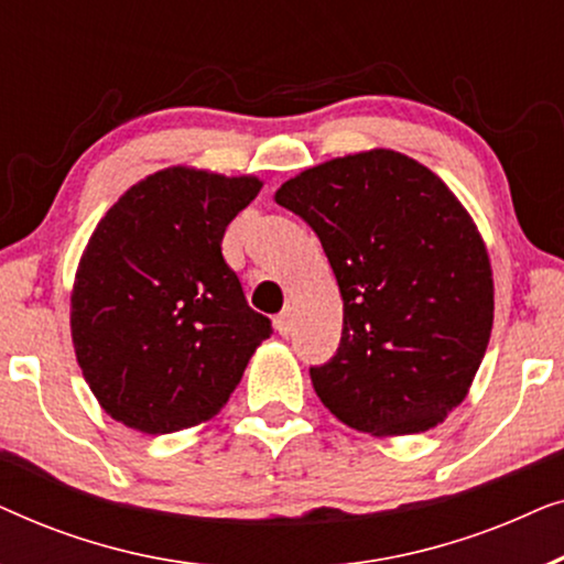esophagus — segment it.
I'll return each mask as SVG.
<instances>
[{"label": "esophagus", "instance_id": "1", "mask_svg": "<svg viewBox=\"0 0 564 564\" xmlns=\"http://www.w3.org/2000/svg\"><path fill=\"white\" fill-rule=\"evenodd\" d=\"M292 326H295V321H292V311L288 307V311H282V313L274 318V328L280 330L282 336H290V334H292Z\"/></svg>", "mask_w": 564, "mask_h": 564}]
</instances>
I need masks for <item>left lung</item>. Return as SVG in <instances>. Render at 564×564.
<instances>
[{
    "instance_id": "obj_1",
    "label": "left lung",
    "mask_w": 564,
    "mask_h": 564,
    "mask_svg": "<svg viewBox=\"0 0 564 564\" xmlns=\"http://www.w3.org/2000/svg\"><path fill=\"white\" fill-rule=\"evenodd\" d=\"M274 199L315 230L341 290V344L311 367L323 405L372 436L438 426L467 398L492 328V269L469 213L390 149L305 169Z\"/></svg>"
}]
</instances>
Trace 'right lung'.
<instances>
[{
	"mask_svg": "<svg viewBox=\"0 0 564 564\" xmlns=\"http://www.w3.org/2000/svg\"><path fill=\"white\" fill-rule=\"evenodd\" d=\"M259 189L257 176L169 166L97 223L76 269L72 338L115 421L153 436L210 421L272 334L220 251Z\"/></svg>",
	"mask_w": 564,
	"mask_h": 564,
	"instance_id": "obj_1",
	"label": "right lung"
}]
</instances>
